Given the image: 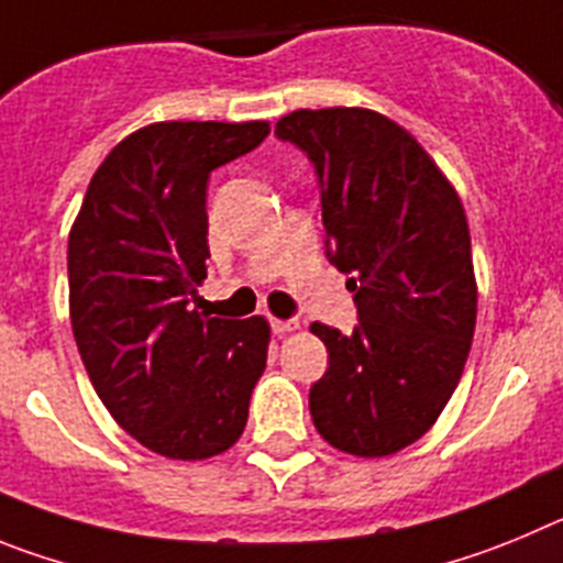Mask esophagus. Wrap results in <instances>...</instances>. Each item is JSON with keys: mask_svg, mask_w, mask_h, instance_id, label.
I'll use <instances>...</instances> for the list:
<instances>
[{"mask_svg": "<svg viewBox=\"0 0 563 563\" xmlns=\"http://www.w3.org/2000/svg\"><path fill=\"white\" fill-rule=\"evenodd\" d=\"M297 328H300V322H297V319H272V331H275L277 336L297 331Z\"/></svg>", "mask_w": 563, "mask_h": 563, "instance_id": "obj_1", "label": "esophagus"}]
</instances>
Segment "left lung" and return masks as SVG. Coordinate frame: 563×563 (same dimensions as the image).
Returning <instances> with one entry per match:
<instances>
[{
    "label": "left lung",
    "instance_id": "obj_1",
    "mask_svg": "<svg viewBox=\"0 0 563 563\" xmlns=\"http://www.w3.org/2000/svg\"><path fill=\"white\" fill-rule=\"evenodd\" d=\"M275 134L306 151L322 199L328 261L347 275L353 333L313 322L328 369L308 395L333 449L387 457L432 429L477 322L465 210L409 131L369 109H300Z\"/></svg>",
    "mask_w": 563,
    "mask_h": 563
}]
</instances>
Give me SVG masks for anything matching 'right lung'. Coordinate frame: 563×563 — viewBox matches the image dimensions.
<instances>
[{
	"instance_id": "add662e5",
	"label": "right lung",
	"mask_w": 563,
	"mask_h": 563,
	"mask_svg": "<svg viewBox=\"0 0 563 563\" xmlns=\"http://www.w3.org/2000/svg\"><path fill=\"white\" fill-rule=\"evenodd\" d=\"M269 123H154L111 148L69 230V319L95 393L120 427L170 460L227 452L266 369L263 317H201L207 179Z\"/></svg>"
}]
</instances>
